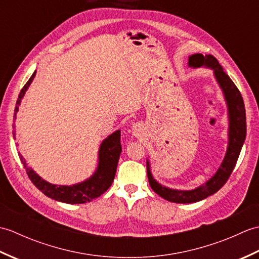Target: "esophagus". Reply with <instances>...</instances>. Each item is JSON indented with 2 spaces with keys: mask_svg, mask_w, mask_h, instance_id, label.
Masks as SVG:
<instances>
[{
  "mask_svg": "<svg viewBox=\"0 0 259 259\" xmlns=\"http://www.w3.org/2000/svg\"><path fill=\"white\" fill-rule=\"evenodd\" d=\"M131 129H133V135L135 137H141L145 133V125L140 122L134 123L133 126H131Z\"/></svg>",
  "mask_w": 259,
  "mask_h": 259,
  "instance_id": "34e87169",
  "label": "esophagus"
}]
</instances>
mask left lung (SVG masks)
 <instances>
[{
    "label": "left lung",
    "mask_w": 259,
    "mask_h": 259,
    "mask_svg": "<svg viewBox=\"0 0 259 259\" xmlns=\"http://www.w3.org/2000/svg\"><path fill=\"white\" fill-rule=\"evenodd\" d=\"M188 65L190 68H209L213 71L219 87L224 93L228 109V147L224 160L212 177L205 184L192 190L170 189L153 179L150 171V163L147 160V174L149 185L152 190L163 199L176 203H190L205 199L213 195L227 183L238 160L239 153L246 138V111L243 97L238 88L235 85L232 79L225 72L217 59L211 54L202 56L201 53L192 54L189 57Z\"/></svg>",
    "instance_id": "1"
}]
</instances>
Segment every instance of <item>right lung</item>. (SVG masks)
Masks as SVG:
<instances>
[{"label":"right lung","instance_id":"add662e5","mask_svg":"<svg viewBox=\"0 0 259 259\" xmlns=\"http://www.w3.org/2000/svg\"><path fill=\"white\" fill-rule=\"evenodd\" d=\"M35 74L36 71H34V73L31 75V78L20 92L14 109V119H16V113L19 111L22 99H23L31 82L34 79ZM13 128H15L14 123ZM120 130H117L102 141L100 148H99V163L95 174L90 178L82 181V183L72 186H58L48 183L45 179H42L31 167L27 166L25 159L21 155V152H19V157L33 185L46 196L65 203H84L104 194L110 188V186L112 185L115 171H117L120 153L122 150L120 144ZM13 137L14 139H16L15 130L13 131Z\"/></svg>","mask_w":259,"mask_h":259}]
</instances>
